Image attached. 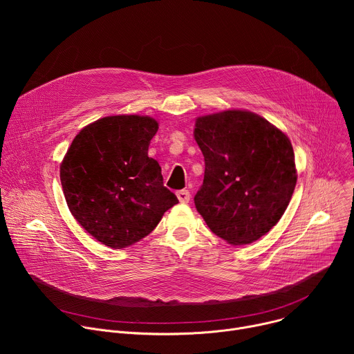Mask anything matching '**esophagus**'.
Masks as SVG:
<instances>
[{"instance_id": "1", "label": "esophagus", "mask_w": 354, "mask_h": 354, "mask_svg": "<svg viewBox=\"0 0 354 354\" xmlns=\"http://www.w3.org/2000/svg\"><path fill=\"white\" fill-rule=\"evenodd\" d=\"M176 196H178L180 203H189V200H190V192L189 190H185V189L183 190H178Z\"/></svg>"}]
</instances>
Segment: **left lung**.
<instances>
[{
    "mask_svg": "<svg viewBox=\"0 0 354 354\" xmlns=\"http://www.w3.org/2000/svg\"><path fill=\"white\" fill-rule=\"evenodd\" d=\"M194 138L205 157L197 212L231 245L258 241L279 223L295 187L288 137L255 113L225 111L198 118Z\"/></svg>",
    "mask_w": 354,
    "mask_h": 354,
    "instance_id": "8db88e82",
    "label": "left lung"
}]
</instances>
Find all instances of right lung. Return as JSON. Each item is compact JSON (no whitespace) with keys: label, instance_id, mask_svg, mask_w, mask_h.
<instances>
[{"label":"right lung","instance_id":"right-lung-1","mask_svg":"<svg viewBox=\"0 0 354 354\" xmlns=\"http://www.w3.org/2000/svg\"><path fill=\"white\" fill-rule=\"evenodd\" d=\"M158 123L148 116H108L84 127L60 167L71 214L95 239L126 248L153 231L178 197L148 157Z\"/></svg>","mask_w":354,"mask_h":354}]
</instances>
